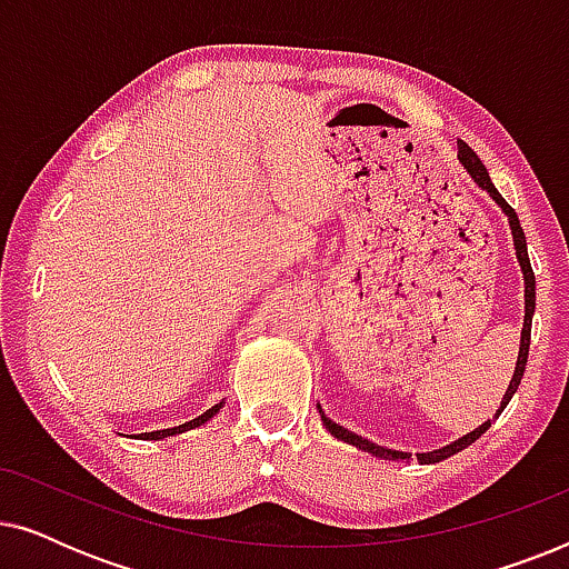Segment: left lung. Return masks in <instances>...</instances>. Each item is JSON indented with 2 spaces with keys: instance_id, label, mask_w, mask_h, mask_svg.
<instances>
[{
  "instance_id": "8db88e82",
  "label": "left lung",
  "mask_w": 569,
  "mask_h": 569,
  "mask_svg": "<svg viewBox=\"0 0 569 569\" xmlns=\"http://www.w3.org/2000/svg\"><path fill=\"white\" fill-rule=\"evenodd\" d=\"M458 160H461V166L469 170V176L473 178V183L479 186V189H485L489 197L497 201V207L502 209L505 214H508V222H510V232H512V246H516V256H518V263H520V271H523V284H526V316H523V331H520V349H518V362H516V372H512V380L508 386V391L502 396V403L500 409H497V415H502V409L508 407V401L512 399V393L518 391L520 386V378H523V370H526V362H528V347H531V318H533V308H536V277H533V269H531V261H528V248H526V236H523V228H520V220L516 214V209H512L508 201L502 199V193L495 189L492 178H489L487 168L481 166V160L477 158V152L471 150L469 144L461 142L458 144ZM321 409V407H318ZM321 419L326 425V430H329L333 438L337 440H345L349 446L365 450V453L376 456V458H383V461H411V453H403V450H393V448H383L378 446V442H372L368 438H362V435H355L349 432L347 427H341L337 422H331L329 417L321 411ZM489 427H492V419H487L485 425H479L477 430L463 435V438H458L456 442H450L446 448H438V450H430V453H417V461L419 463H440L450 458L458 450L469 448L473 440H479L481 435H485Z\"/></svg>"
}]
</instances>
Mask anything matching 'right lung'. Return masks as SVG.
<instances>
[{"mask_svg":"<svg viewBox=\"0 0 569 569\" xmlns=\"http://www.w3.org/2000/svg\"><path fill=\"white\" fill-rule=\"evenodd\" d=\"M222 409V401L220 403H214L212 409H207L204 415L201 417H197V419H191V422H186V425H178V427H170V430H154V432H142V435H134V438H139V440H162V438H173V435H181V432H186V430H193V427H201L204 422H209V419H212L217 411Z\"/></svg>","mask_w":569,"mask_h":569,"instance_id":"1","label":"right lung"}]
</instances>
